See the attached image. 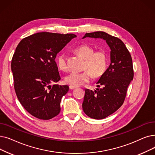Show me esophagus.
I'll use <instances>...</instances> for the list:
<instances>
[{"mask_svg": "<svg viewBox=\"0 0 155 155\" xmlns=\"http://www.w3.org/2000/svg\"><path fill=\"white\" fill-rule=\"evenodd\" d=\"M69 88H70V89L72 90V89H76L77 87H74V86H72V85H70V86L69 87Z\"/></svg>", "mask_w": 155, "mask_h": 155, "instance_id": "obj_1", "label": "esophagus"}]
</instances>
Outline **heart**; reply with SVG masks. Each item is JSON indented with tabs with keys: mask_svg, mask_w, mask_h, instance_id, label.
Masks as SVG:
<instances>
[{
	"mask_svg": "<svg viewBox=\"0 0 155 155\" xmlns=\"http://www.w3.org/2000/svg\"><path fill=\"white\" fill-rule=\"evenodd\" d=\"M78 54L85 59L83 70L81 73L72 72L65 77L64 80L67 84L74 87L82 85L89 82L92 77L99 78L104 73L107 64L106 54L104 51H94L91 47L87 45H81L75 49ZM59 68L62 71H67L68 65L64 54H60L57 58Z\"/></svg>",
	"mask_w": 155,
	"mask_h": 155,
	"instance_id": "heart-1",
	"label": "heart"
}]
</instances>
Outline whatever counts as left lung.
<instances>
[{
  "label": "left lung",
  "mask_w": 155,
  "mask_h": 155,
  "mask_svg": "<svg viewBox=\"0 0 155 155\" xmlns=\"http://www.w3.org/2000/svg\"><path fill=\"white\" fill-rule=\"evenodd\" d=\"M101 38L111 49V63L100 77L94 91L85 89L82 108L86 115L94 119H103L119 109L124 102L128 86L134 78L131 55L120 38L104 31L87 33L82 38Z\"/></svg>",
  "instance_id": "8db88e82"
}]
</instances>
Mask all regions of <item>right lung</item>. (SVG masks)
<instances>
[{
    "mask_svg": "<svg viewBox=\"0 0 155 155\" xmlns=\"http://www.w3.org/2000/svg\"><path fill=\"white\" fill-rule=\"evenodd\" d=\"M76 37L40 32L18 44L11 61L15 90L20 103L32 116L49 120L61 111V98L69 87L54 84L61 80L55 58Z\"/></svg>",
    "mask_w": 155,
    "mask_h": 155,
    "instance_id": "obj_1",
    "label": "right lung"
}]
</instances>
